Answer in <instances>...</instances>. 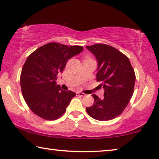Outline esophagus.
I'll return each mask as SVG.
<instances>
[{"instance_id":"1","label":"esophagus","mask_w":159,"mask_h":159,"mask_svg":"<svg viewBox=\"0 0 159 159\" xmlns=\"http://www.w3.org/2000/svg\"><path fill=\"white\" fill-rule=\"evenodd\" d=\"M76 95H78V96H80V97H84L85 95L84 93H83L77 92V93H76Z\"/></svg>"}]
</instances>
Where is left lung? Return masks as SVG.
I'll return each mask as SVG.
<instances>
[{"label": "left lung", "instance_id": "1", "mask_svg": "<svg viewBox=\"0 0 159 159\" xmlns=\"http://www.w3.org/2000/svg\"><path fill=\"white\" fill-rule=\"evenodd\" d=\"M98 60L96 80L102 82L104 98L95 94L93 106L87 107L88 115L98 120H109L124 111L134 92L135 74L128 57L115 48L106 44L86 46Z\"/></svg>", "mask_w": 159, "mask_h": 159}]
</instances>
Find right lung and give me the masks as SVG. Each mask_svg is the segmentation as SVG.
<instances>
[{"instance_id": "right-lung-1", "label": "right lung", "mask_w": 159, "mask_h": 159, "mask_svg": "<svg viewBox=\"0 0 159 159\" xmlns=\"http://www.w3.org/2000/svg\"><path fill=\"white\" fill-rule=\"evenodd\" d=\"M83 50L79 45L52 42L39 48L26 59L20 76L21 93L28 107L38 116L53 120L65 113L76 93L61 90L55 80L69 59Z\"/></svg>"}]
</instances>
